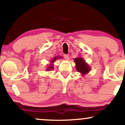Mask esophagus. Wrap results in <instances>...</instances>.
I'll return each instance as SVG.
<instances>
[{"label": "esophagus", "mask_w": 125, "mask_h": 125, "mask_svg": "<svg viewBox=\"0 0 125 125\" xmlns=\"http://www.w3.org/2000/svg\"><path fill=\"white\" fill-rule=\"evenodd\" d=\"M69 54H64V58L65 59H69Z\"/></svg>", "instance_id": "34e87169"}]
</instances>
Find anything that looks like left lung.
Returning <instances> with one entry per match:
<instances>
[{
  "label": "left lung",
  "instance_id": "8db88e82",
  "mask_svg": "<svg viewBox=\"0 0 125 125\" xmlns=\"http://www.w3.org/2000/svg\"><path fill=\"white\" fill-rule=\"evenodd\" d=\"M74 62L76 63V68L77 72H80L82 75H84L89 72L90 68L89 66L87 63L85 62V61L82 58H76L74 59Z\"/></svg>",
  "mask_w": 125,
  "mask_h": 125
}]
</instances>
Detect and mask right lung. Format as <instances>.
<instances>
[{"instance_id": "1", "label": "right lung", "mask_w": 125, "mask_h": 125, "mask_svg": "<svg viewBox=\"0 0 125 125\" xmlns=\"http://www.w3.org/2000/svg\"><path fill=\"white\" fill-rule=\"evenodd\" d=\"M59 58L61 59L62 58H61V57H60V58H59V57H57V56L54 57V58L51 61V63H51V64H49V67H48V68H47L46 71H51V70H52L53 69V63H54V61H55L57 59H59Z\"/></svg>"}]
</instances>
